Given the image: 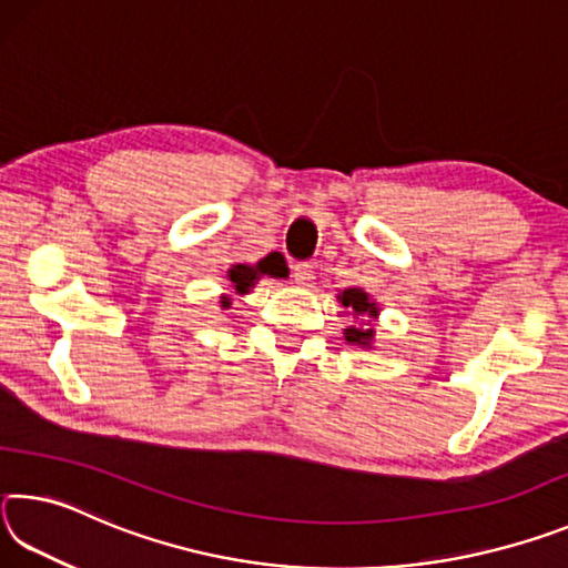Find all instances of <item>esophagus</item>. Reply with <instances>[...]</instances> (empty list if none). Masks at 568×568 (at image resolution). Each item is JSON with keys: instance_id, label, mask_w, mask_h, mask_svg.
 <instances>
[{"instance_id": "1", "label": "esophagus", "mask_w": 568, "mask_h": 568, "mask_svg": "<svg viewBox=\"0 0 568 568\" xmlns=\"http://www.w3.org/2000/svg\"><path fill=\"white\" fill-rule=\"evenodd\" d=\"M293 281L301 285V287H313V281H315V273H313V267L307 265V263H297L295 267H293Z\"/></svg>"}]
</instances>
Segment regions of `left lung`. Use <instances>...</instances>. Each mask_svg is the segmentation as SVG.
<instances>
[{
  "instance_id": "8db88e82",
  "label": "left lung",
  "mask_w": 568,
  "mask_h": 568,
  "mask_svg": "<svg viewBox=\"0 0 568 568\" xmlns=\"http://www.w3.org/2000/svg\"><path fill=\"white\" fill-rule=\"evenodd\" d=\"M338 303L348 307L353 318L358 321L353 325H345L343 338L351 345H358V348H373V343H376V328H373V323L381 315V307L373 301V295L365 293L363 287H345L343 293H338Z\"/></svg>"
}]
</instances>
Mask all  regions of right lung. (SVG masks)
Returning <instances> with one entry per match:
<instances>
[{"label": "right lung", "mask_w": 568, "mask_h": 568, "mask_svg": "<svg viewBox=\"0 0 568 568\" xmlns=\"http://www.w3.org/2000/svg\"><path fill=\"white\" fill-rule=\"evenodd\" d=\"M263 275H267V277H285L283 275V265L277 263L275 255H267V257H263V261H257L255 265H250V263L230 265L227 267L230 295L227 293L220 295V307H223V311H227V307L233 305V301H235V296L232 293L247 295L257 285V281H261Z\"/></svg>", "instance_id": "1"}]
</instances>
